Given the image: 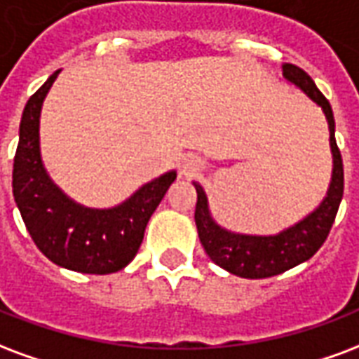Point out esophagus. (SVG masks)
<instances>
[{
	"label": "esophagus",
	"instance_id": "esophagus-1",
	"mask_svg": "<svg viewBox=\"0 0 359 359\" xmlns=\"http://www.w3.org/2000/svg\"><path fill=\"white\" fill-rule=\"evenodd\" d=\"M200 169H201L200 159L184 158L182 165H180V175H182V177H187V179H190V177H196V175L200 172Z\"/></svg>",
	"mask_w": 359,
	"mask_h": 359
}]
</instances>
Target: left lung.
<instances>
[{
    "instance_id": "left-lung-1",
    "label": "left lung",
    "mask_w": 359,
    "mask_h": 359,
    "mask_svg": "<svg viewBox=\"0 0 359 359\" xmlns=\"http://www.w3.org/2000/svg\"><path fill=\"white\" fill-rule=\"evenodd\" d=\"M283 78L289 83L299 87L314 104L325 114L329 126V146L333 154V172L329 182L327 196L323 198L314 211L299 220L293 226L281 230L276 236H249V233L230 232L217 224L209 211L207 196L203 188L194 182L198 192L196 203V226L198 236L209 259L224 268L226 272L247 280H261L285 272L308 261L310 257L327 240L329 230L335 222L337 211L341 205L342 190H344V171H342L341 150L335 140V118L329 100L316 87L306 72L294 65H283Z\"/></svg>"
}]
</instances>
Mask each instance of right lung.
Segmentation results:
<instances>
[{"mask_svg":"<svg viewBox=\"0 0 359 359\" xmlns=\"http://www.w3.org/2000/svg\"><path fill=\"white\" fill-rule=\"evenodd\" d=\"M57 70L26 102L13 165V196L26 230L41 253L58 266L81 274H112L139 251L148 220L177 172L146 182L129 200L91 209L70 200L47 175L39 152V116Z\"/></svg>","mask_w":359,"mask_h":359,"instance_id":"right-lung-1","label":"right lung"}]
</instances>
